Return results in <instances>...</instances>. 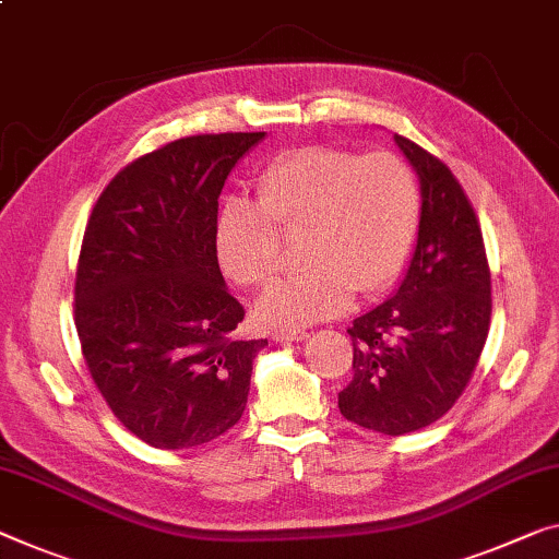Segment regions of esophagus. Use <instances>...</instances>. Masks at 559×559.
Listing matches in <instances>:
<instances>
[{
    "label": "esophagus",
    "instance_id": "34e87169",
    "mask_svg": "<svg viewBox=\"0 0 559 559\" xmlns=\"http://www.w3.org/2000/svg\"><path fill=\"white\" fill-rule=\"evenodd\" d=\"M272 337L277 342H292V340H305L307 337V330H299V328H277L272 332Z\"/></svg>",
    "mask_w": 559,
    "mask_h": 559
}]
</instances>
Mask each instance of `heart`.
<instances>
[{"mask_svg":"<svg viewBox=\"0 0 559 559\" xmlns=\"http://www.w3.org/2000/svg\"><path fill=\"white\" fill-rule=\"evenodd\" d=\"M260 207L229 202L219 214V262L237 285L267 287L282 267V242L302 239L307 267L257 305L267 324H309L349 297L388 289L409 260L419 229V185L400 154H357L305 144L282 154L257 185Z\"/></svg>","mask_w":559,"mask_h":559,"instance_id":"obj_1","label":"heart"}]
</instances>
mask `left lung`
Listing matches in <instances>:
<instances>
[{
  "instance_id": "left-lung-1",
  "label": "left lung",
  "mask_w": 559,
  "mask_h": 559,
  "mask_svg": "<svg viewBox=\"0 0 559 559\" xmlns=\"http://www.w3.org/2000/svg\"><path fill=\"white\" fill-rule=\"evenodd\" d=\"M394 142L423 185L417 247L394 297L347 328L352 382L340 392L349 423L392 437L454 407L492 317V277L469 197L440 157L402 134Z\"/></svg>"
}]
</instances>
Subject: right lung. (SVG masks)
Here are the masks:
<instances>
[{"label":"right lung","instance_id":"right-lung-1","mask_svg":"<svg viewBox=\"0 0 559 559\" xmlns=\"http://www.w3.org/2000/svg\"><path fill=\"white\" fill-rule=\"evenodd\" d=\"M264 132L182 136L136 157L94 202L74 280L82 357L107 407L142 442L187 450L242 417L252 359L245 307L217 262L225 179Z\"/></svg>","mask_w":559,"mask_h":559}]
</instances>
